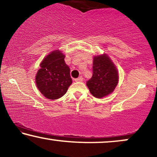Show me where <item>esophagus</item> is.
Instances as JSON below:
<instances>
[{
	"mask_svg": "<svg viewBox=\"0 0 157 157\" xmlns=\"http://www.w3.org/2000/svg\"><path fill=\"white\" fill-rule=\"evenodd\" d=\"M75 80L76 81V82H82V81L83 80V78H82V77H78V78L75 79Z\"/></svg>",
	"mask_w": 157,
	"mask_h": 157,
	"instance_id": "esophagus-1",
	"label": "esophagus"
}]
</instances>
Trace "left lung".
I'll return each instance as SVG.
<instances>
[{"label":"left lung","mask_w":157,"mask_h":157,"mask_svg":"<svg viewBox=\"0 0 157 157\" xmlns=\"http://www.w3.org/2000/svg\"><path fill=\"white\" fill-rule=\"evenodd\" d=\"M118 79L117 70L108 56H97L93 59V76L86 85L93 96L101 98L114 91Z\"/></svg>","instance_id":"8db88e82"}]
</instances>
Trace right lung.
Returning <instances> with one entry per match:
<instances>
[{"label":"right lung","instance_id":"right-lung-1","mask_svg":"<svg viewBox=\"0 0 157 157\" xmlns=\"http://www.w3.org/2000/svg\"><path fill=\"white\" fill-rule=\"evenodd\" d=\"M40 67L35 77L40 93L52 100L62 97L72 82L64 55L59 51H52L43 59Z\"/></svg>","mask_w":157,"mask_h":157}]
</instances>
